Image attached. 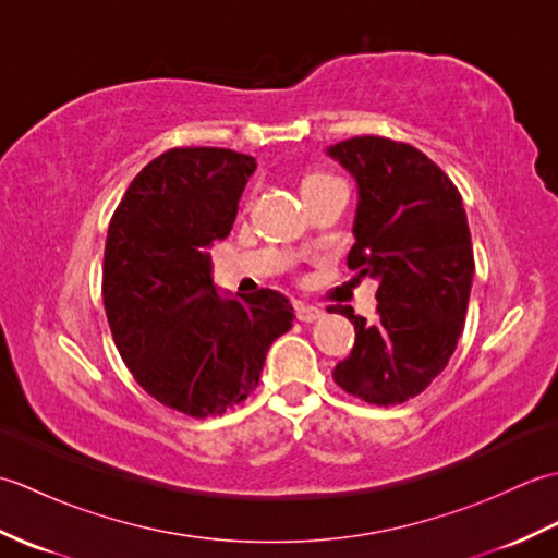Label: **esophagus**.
<instances>
[{
    "mask_svg": "<svg viewBox=\"0 0 558 558\" xmlns=\"http://www.w3.org/2000/svg\"><path fill=\"white\" fill-rule=\"evenodd\" d=\"M294 314H298V318H300V322H304V324H314L316 318H322V316H324V312L318 310V306L304 304V302H298V304H294Z\"/></svg>",
    "mask_w": 558,
    "mask_h": 558,
    "instance_id": "1",
    "label": "esophagus"
}]
</instances>
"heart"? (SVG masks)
Returning a JSON list of instances; mask_svg holds the SVG:
<instances>
[{"label":"heart","mask_w":558,"mask_h":558,"mask_svg":"<svg viewBox=\"0 0 558 558\" xmlns=\"http://www.w3.org/2000/svg\"><path fill=\"white\" fill-rule=\"evenodd\" d=\"M326 177H330V174H324V172H316V174H310L306 177L304 182H314V180H326Z\"/></svg>","instance_id":"obj_1"}]
</instances>
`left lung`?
Instances as JSON below:
<instances>
[{"mask_svg":"<svg viewBox=\"0 0 558 558\" xmlns=\"http://www.w3.org/2000/svg\"><path fill=\"white\" fill-rule=\"evenodd\" d=\"M357 184L348 266L378 280V318L333 306L354 324L336 384L372 405H398L446 369L465 324L475 276L468 216L456 184L400 141L354 136L326 148Z\"/></svg>","mask_w":558,"mask_h":558,"instance_id":"8db88e82","label":"left lung"}]
</instances>
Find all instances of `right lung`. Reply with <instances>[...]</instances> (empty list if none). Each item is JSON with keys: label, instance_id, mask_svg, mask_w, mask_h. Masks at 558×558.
I'll list each match as a JSON object with an SVG mask.
<instances>
[{"label": "right lung", "instance_id": "right-lung-1", "mask_svg": "<svg viewBox=\"0 0 558 558\" xmlns=\"http://www.w3.org/2000/svg\"><path fill=\"white\" fill-rule=\"evenodd\" d=\"M254 170L230 148H172L134 177L110 220L102 302L114 345L146 393L189 417L242 402L292 328L286 294L213 282L208 248L230 234Z\"/></svg>", "mask_w": 558, "mask_h": 558}]
</instances>
